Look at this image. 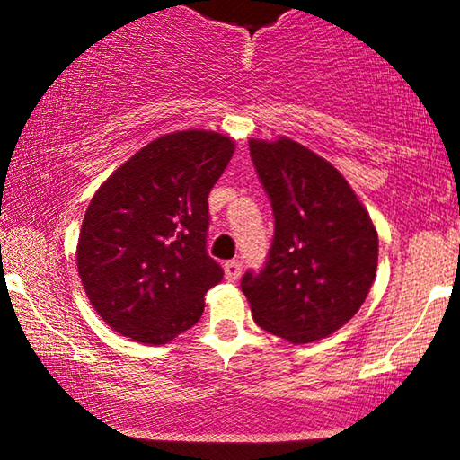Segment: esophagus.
<instances>
[{
	"label": "esophagus",
	"mask_w": 460,
	"mask_h": 460,
	"mask_svg": "<svg viewBox=\"0 0 460 460\" xmlns=\"http://www.w3.org/2000/svg\"><path fill=\"white\" fill-rule=\"evenodd\" d=\"M224 271H226V279H230V282H234V279L241 278L243 263L238 261V259H232V261H226V263H224Z\"/></svg>",
	"instance_id": "obj_1"
}]
</instances>
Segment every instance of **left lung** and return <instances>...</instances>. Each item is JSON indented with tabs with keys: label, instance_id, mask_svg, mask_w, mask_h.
<instances>
[{
	"label": "left lung",
	"instance_id": "1",
	"mask_svg": "<svg viewBox=\"0 0 460 460\" xmlns=\"http://www.w3.org/2000/svg\"><path fill=\"white\" fill-rule=\"evenodd\" d=\"M274 211L265 268L241 288L259 328L292 344L341 330L376 279L377 232L355 190L330 162L288 137L249 141Z\"/></svg>",
	"mask_w": 460,
	"mask_h": 460
}]
</instances>
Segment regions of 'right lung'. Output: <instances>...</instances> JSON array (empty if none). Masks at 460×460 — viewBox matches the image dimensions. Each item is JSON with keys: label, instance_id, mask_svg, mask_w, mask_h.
<instances>
[{"label": "right lung", "instance_id": "add662e5", "mask_svg": "<svg viewBox=\"0 0 460 460\" xmlns=\"http://www.w3.org/2000/svg\"><path fill=\"white\" fill-rule=\"evenodd\" d=\"M234 141L211 130L145 145L93 195L76 246L86 296L118 334L165 344L203 315L224 271L208 255V197Z\"/></svg>", "mask_w": 460, "mask_h": 460}]
</instances>
